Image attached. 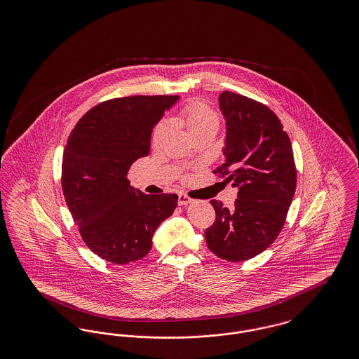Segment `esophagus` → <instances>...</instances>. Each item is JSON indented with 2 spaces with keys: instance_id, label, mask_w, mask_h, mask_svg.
<instances>
[{
  "instance_id": "1",
  "label": "esophagus",
  "mask_w": 359,
  "mask_h": 359,
  "mask_svg": "<svg viewBox=\"0 0 359 359\" xmlns=\"http://www.w3.org/2000/svg\"><path fill=\"white\" fill-rule=\"evenodd\" d=\"M192 202V199L187 196V195H184V194H179V199H177V203L180 205H187L188 203H191Z\"/></svg>"
}]
</instances>
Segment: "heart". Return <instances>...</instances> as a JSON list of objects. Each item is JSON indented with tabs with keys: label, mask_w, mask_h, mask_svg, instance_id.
<instances>
[{
	"label": "heart",
	"mask_w": 359,
	"mask_h": 359,
	"mask_svg": "<svg viewBox=\"0 0 359 359\" xmlns=\"http://www.w3.org/2000/svg\"><path fill=\"white\" fill-rule=\"evenodd\" d=\"M177 122L187 130L188 135H192L198 130H202L210 126H218V118L215 116V113L205 106V103L194 102L188 103L187 106H184L177 117ZM165 130V123L161 122L154 128V136L152 141L154 145L160 141L161 136L164 135Z\"/></svg>",
	"instance_id": "obj_1"
}]
</instances>
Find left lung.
I'll list each match as a JSON object with an SVG mask.
<instances>
[{"mask_svg":"<svg viewBox=\"0 0 359 359\" xmlns=\"http://www.w3.org/2000/svg\"><path fill=\"white\" fill-rule=\"evenodd\" d=\"M226 121L224 163L214 173L238 188L234 208L210 201L215 222L205 242L215 256L239 262L262 253L280 234L296 189L292 145L273 111L231 91L219 95Z\"/></svg>","mask_w":359,"mask_h":359,"instance_id":"1","label":"left lung"}]
</instances>
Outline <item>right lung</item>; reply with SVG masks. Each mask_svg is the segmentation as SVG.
I'll list each match as a JSON object with an SVG mask.
<instances>
[{
    "instance_id": "obj_1",
    "label": "right lung",
    "mask_w": 359,
    "mask_h": 359,
    "mask_svg": "<svg viewBox=\"0 0 359 359\" xmlns=\"http://www.w3.org/2000/svg\"><path fill=\"white\" fill-rule=\"evenodd\" d=\"M177 101V95L110 100L88 110L69 135L62 161L65 199L88 249L109 262L147 256L156 229L177 205V195H147L126 179L137 158L149 154L154 125Z\"/></svg>"
}]
</instances>
